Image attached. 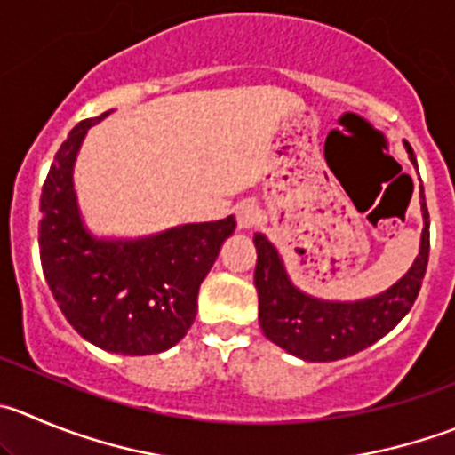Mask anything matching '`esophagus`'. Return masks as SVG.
Here are the masks:
<instances>
[{"label": "esophagus", "mask_w": 455, "mask_h": 455, "mask_svg": "<svg viewBox=\"0 0 455 455\" xmlns=\"http://www.w3.org/2000/svg\"><path fill=\"white\" fill-rule=\"evenodd\" d=\"M259 219H261V212H259V207L254 205V203L243 201L236 205V223H239L241 230H250V228H254V225L259 223Z\"/></svg>", "instance_id": "esophagus-1"}]
</instances>
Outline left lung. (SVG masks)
Returning <instances> with one entry per match:
<instances>
[{
  "label": "left lung",
  "mask_w": 455,
  "mask_h": 455,
  "mask_svg": "<svg viewBox=\"0 0 455 455\" xmlns=\"http://www.w3.org/2000/svg\"><path fill=\"white\" fill-rule=\"evenodd\" d=\"M404 147L415 165L413 149L409 142H404ZM419 198L425 219L419 254L397 283L371 299L323 301L306 295L290 281L275 245L257 232L254 285L259 292V323L263 335L301 360L335 362L369 348L393 331L418 299L429 263V210L422 185Z\"/></svg>",
  "instance_id": "left-lung-1"
}]
</instances>
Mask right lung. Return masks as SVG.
Segmentation results:
<instances>
[{"label": "right lung", "instance_id": "obj_1", "mask_svg": "<svg viewBox=\"0 0 455 455\" xmlns=\"http://www.w3.org/2000/svg\"><path fill=\"white\" fill-rule=\"evenodd\" d=\"M77 123L55 154L40 198V259L67 322L98 348L154 355L188 335L198 288L214 266L235 216L188 223L145 239H95L73 189V165L89 127Z\"/></svg>", "mask_w": 455, "mask_h": 455}]
</instances>
